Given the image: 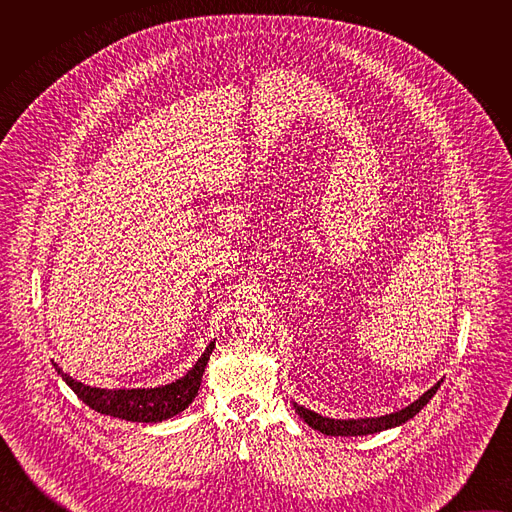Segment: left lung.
Returning a JSON list of instances; mask_svg holds the SVG:
<instances>
[{"label": "left lung", "mask_w": 512, "mask_h": 512, "mask_svg": "<svg viewBox=\"0 0 512 512\" xmlns=\"http://www.w3.org/2000/svg\"><path fill=\"white\" fill-rule=\"evenodd\" d=\"M442 381L435 383L429 391H425L417 401H413L409 407L401 409V411H395V413H389V415H383V417H362V419H330V417H322L298 403H294L296 407V413L312 427V429H318L326 435H344V437H350V435H369V433H377V431H383V429H391V427H397L409 419H413L427 403L429 399L435 395V391L440 389Z\"/></svg>", "instance_id": "1"}]
</instances>
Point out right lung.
Returning <instances> with one entry per match:
<instances>
[{"label":"right lung","instance_id":"1","mask_svg":"<svg viewBox=\"0 0 512 512\" xmlns=\"http://www.w3.org/2000/svg\"><path fill=\"white\" fill-rule=\"evenodd\" d=\"M212 348H214V342L206 346L202 356L196 360L194 367L184 377H180L170 385H162L154 389H99V387L83 385L72 377H68L62 369H58V364H54V369L64 379V383L91 409L103 415H111L127 421L156 423V421H164L178 415L194 401L200 389L206 362L212 354Z\"/></svg>","mask_w":512,"mask_h":512}]
</instances>
